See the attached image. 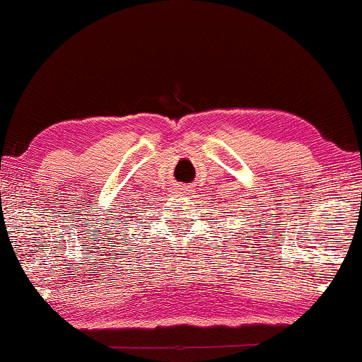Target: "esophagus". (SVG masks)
<instances>
[{
	"label": "esophagus",
	"mask_w": 362,
	"mask_h": 362,
	"mask_svg": "<svg viewBox=\"0 0 362 362\" xmlns=\"http://www.w3.org/2000/svg\"><path fill=\"white\" fill-rule=\"evenodd\" d=\"M187 190H189V187H187V185H177V189L173 190V194H177V195H185Z\"/></svg>",
	"instance_id": "34e87169"
}]
</instances>
